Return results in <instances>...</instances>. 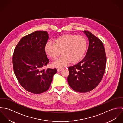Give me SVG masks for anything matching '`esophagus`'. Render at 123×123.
<instances>
[{
	"mask_svg": "<svg viewBox=\"0 0 123 123\" xmlns=\"http://www.w3.org/2000/svg\"><path fill=\"white\" fill-rule=\"evenodd\" d=\"M63 69V68H58L57 69V71H60L62 70Z\"/></svg>",
	"mask_w": 123,
	"mask_h": 123,
	"instance_id": "esophagus-1",
	"label": "esophagus"
}]
</instances>
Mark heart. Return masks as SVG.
I'll return each instance as SVG.
<instances>
[{"label": "heart", "instance_id": "heart-1", "mask_svg": "<svg viewBox=\"0 0 123 123\" xmlns=\"http://www.w3.org/2000/svg\"><path fill=\"white\" fill-rule=\"evenodd\" d=\"M88 47L87 39L83 36L76 35H65L61 36L54 40V43L49 42L45 45L44 50L46 54L52 59L56 60L53 65L58 68L65 66L71 62L76 63L81 60Z\"/></svg>", "mask_w": 123, "mask_h": 123}]
</instances>
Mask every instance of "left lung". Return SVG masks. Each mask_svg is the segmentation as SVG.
Returning a JSON list of instances; mask_svg holds the SVG:
<instances>
[{
	"mask_svg": "<svg viewBox=\"0 0 123 123\" xmlns=\"http://www.w3.org/2000/svg\"><path fill=\"white\" fill-rule=\"evenodd\" d=\"M83 32L89 41L85 57L79 62L69 67L67 78L69 86L80 93L90 91L101 81L105 69L106 57L102 42L87 31Z\"/></svg>",
	"mask_w": 123,
	"mask_h": 123,
	"instance_id": "1",
	"label": "left lung"
}]
</instances>
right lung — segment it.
<instances>
[{"instance_id":"obj_1","label":"right lung","mask_w":123,"mask_h":123,"mask_svg":"<svg viewBox=\"0 0 123 123\" xmlns=\"http://www.w3.org/2000/svg\"><path fill=\"white\" fill-rule=\"evenodd\" d=\"M49 35L47 31H37L23 37L16 46L13 56L15 75L27 91L40 94L51 86L56 69H43L49 62L44 47Z\"/></svg>"}]
</instances>
